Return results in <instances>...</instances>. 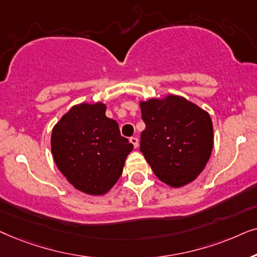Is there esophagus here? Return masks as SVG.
I'll use <instances>...</instances> for the list:
<instances>
[{
    "instance_id": "obj_1",
    "label": "esophagus",
    "mask_w": 257,
    "mask_h": 257,
    "mask_svg": "<svg viewBox=\"0 0 257 257\" xmlns=\"http://www.w3.org/2000/svg\"><path fill=\"white\" fill-rule=\"evenodd\" d=\"M131 142H132V145L134 146V148H138L139 147V139L138 138L133 136V138H131Z\"/></svg>"
}]
</instances>
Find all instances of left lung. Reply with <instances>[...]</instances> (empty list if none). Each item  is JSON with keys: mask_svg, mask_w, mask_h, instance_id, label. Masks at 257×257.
Segmentation results:
<instances>
[{"mask_svg": "<svg viewBox=\"0 0 257 257\" xmlns=\"http://www.w3.org/2000/svg\"><path fill=\"white\" fill-rule=\"evenodd\" d=\"M146 129L140 150L159 179L173 188L202 173L214 146L209 114L182 96L140 102Z\"/></svg>", "mask_w": 257, "mask_h": 257, "instance_id": "obj_1", "label": "left lung"}]
</instances>
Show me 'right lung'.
Here are the masks:
<instances>
[{
	"instance_id": "right-lung-1",
	"label": "right lung",
	"mask_w": 257,
	"mask_h": 257,
	"mask_svg": "<svg viewBox=\"0 0 257 257\" xmlns=\"http://www.w3.org/2000/svg\"><path fill=\"white\" fill-rule=\"evenodd\" d=\"M105 108L101 102L74 105L51 133L57 168L77 190L89 195L111 189L134 148L121 136L117 122L105 116Z\"/></svg>"
}]
</instances>
